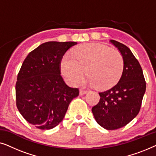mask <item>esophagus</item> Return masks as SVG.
I'll list each match as a JSON object with an SVG mask.
<instances>
[{
	"label": "esophagus",
	"mask_w": 156,
	"mask_h": 156,
	"mask_svg": "<svg viewBox=\"0 0 156 156\" xmlns=\"http://www.w3.org/2000/svg\"><path fill=\"white\" fill-rule=\"evenodd\" d=\"M87 91L84 90L83 89H80V95H84V94H87Z\"/></svg>",
	"instance_id": "esophagus-1"
}]
</instances>
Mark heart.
<instances>
[{"instance_id":"1","label":"heart","mask_w":156,"mask_h":156,"mask_svg":"<svg viewBox=\"0 0 156 156\" xmlns=\"http://www.w3.org/2000/svg\"><path fill=\"white\" fill-rule=\"evenodd\" d=\"M89 75L85 84L99 89H109L117 84L123 70V57L118 51L100 43L82 44L67 52L60 62L61 72L70 85H76L84 75Z\"/></svg>"}]
</instances>
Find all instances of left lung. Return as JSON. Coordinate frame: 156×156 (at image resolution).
<instances>
[{
    "instance_id": "left-lung-1",
    "label": "left lung",
    "mask_w": 156,
    "mask_h": 156,
    "mask_svg": "<svg viewBox=\"0 0 156 156\" xmlns=\"http://www.w3.org/2000/svg\"><path fill=\"white\" fill-rule=\"evenodd\" d=\"M110 42L122 55L123 73L114 87L99 93V102L91 111L101 127L115 130L127 125L137 116L146 85L142 68L131 50L116 40Z\"/></svg>"
}]
</instances>
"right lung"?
Listing matches in <instances>:
<instances>
[{
  "label": "right lung",
  "mask_w": 156,
  "mask_h": 156,
  "mask_svg": "<svg viewBox=\"0 0 156 156\" xmlns=\"http://www.w3.org/2000/svg\"><path fill=\"white\" fill-rule=\"evenodd\" d=\"M76 42H48L27 55L18 74L16 105L27 122L37 129L57 126L79 89L67 86L60 75L62 57Z\"/></svg>",
  "instance_id": "add662e5"
}]
</instances>
